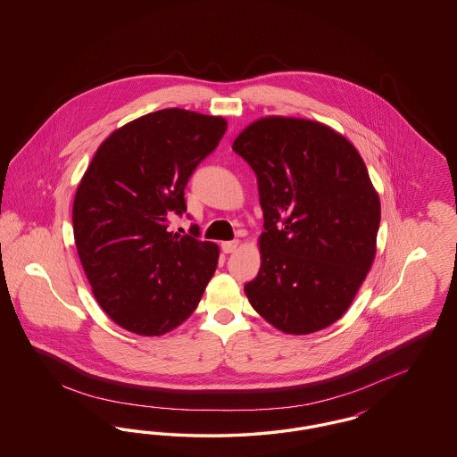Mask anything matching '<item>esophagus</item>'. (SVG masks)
<instances>
[{"instance_id":"34e87169","label":"esophagus","mask_w":457,"mask_h":457,"mask_svg":"<svg viewBox=\"0 0 457 457\" xmlns=\"http://www.w3.org/2000/svg\"><path fill=\"white\" fill-rule=\"evenodd\" d=\"M238 241L235 239V241H222L220 243V250L224 252V253H233L237 248H238Z\"/></svg>"}]
</instances>
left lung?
Instances as JSON below:
<instances>
[{
  "label": "left lung",
  "mask_w": 457,
  "mask_h": 457,
  "mask_svg": "<svg viewBox=\"0 0 457 457\" xmlns=\"http://www.w3.org/2000/svg\"><path fill=\"white\" fill-rule=\"evenodd\" d=\"M233 151L259 183L261 270L248 302L286 334L343 317L375 257L380 200L358 151L322 123L269 116L239 133Z\"/></svg>",
  "instance_id": "obj_1"
}]
</instances>
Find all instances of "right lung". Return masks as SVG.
<instances>
[{"mask_svg":"<svg viewBox=\"0 0 457 457\" xmlns=\"http://www.w3.org/2000/svg\"><path fill=\"white\" fill-rule=\"evenodd\" d=\"M226 120L187 109L149 112L111 133L73 202V235L101 308L118 326L161 336L185 322L216 272L218 245L170 233L185 187L218 147Z\"/></svg>","mask_w":457,"mask_h":457,"instance_id":"add662e5","label":"right lung"}]
</instances>
